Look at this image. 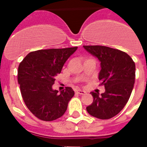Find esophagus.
Masks as SVG:
<instances>
[{
  "label": "esophagus",
  "mask_w": 147,
  "mask_h": 147,
  "mask_svg": "<svg viewBox=\"0 0 147 147\" xmlns=\"http://www.w3.org/2000/svg\"><path fill=\"white\" fill-rule=\"evenodd\" d=\"M75 92L76 93V94H86V91L82 90L80 89H76L75 90Z\"/></svg>",
  "instance_id": "obj_1"
}]
</instances>
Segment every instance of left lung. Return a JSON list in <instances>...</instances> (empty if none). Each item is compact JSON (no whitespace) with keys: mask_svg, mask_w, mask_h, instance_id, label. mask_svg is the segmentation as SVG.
Masks as SVG:
<instances>
[{"mask_svg":"<svg viewBox=\"0 0 147 147\" xmlns=\"http://www.w3.org/2000/svg\"><path fill=\"white\" fill-rule=\"evenodd\" d=\"M101 62L98 79L105 91L91 92L93 101L86 107L90 115L107 120L122 110L129 99L135 83L136 64L131 57L119 49L102 45H83Z\"/></svg>","mask_w":147,"mask_h":147,"instance_id":"left-lung-1","label":"left lung"}]
</instances>
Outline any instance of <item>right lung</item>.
<instances>
[{
  "label": "right lung",
  "mask_w": 147,
  "mask_h": 147,
  "mask_svg": "<svg viewBox=\"0 0 147 147\" xmlns=\"http://www.w3.org/2000/svg\"><path fill=\"white\" fill-rule=\"evenodd\" d=\"M78 47L40 49L25 57L18 68V83L28 109L40 120L52 121L62 117L75 94L71 87L58 94L52 88L55 77Z\"/></svg>",
  "instance_id": "add662e5"
}]
</instances>
